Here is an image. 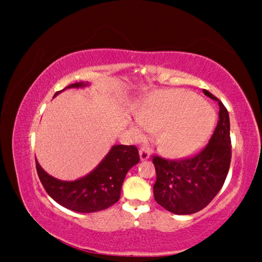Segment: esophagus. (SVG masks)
Segmentation results:
<instances>
[{"mask_svg": "<svg viewBox=\"0 0 262 262\" xmlns=\"http://www.w3.org/2000/svg\"><path fill=\"white\" fill-rule=\"evenodd\" d=\"M140 157L141 161H145L150 157V149L148 147H142L140 149Z\"/></svg>", "mask_w": 262, "mask_h": 262, "instance_id": "obj_1", "label": "esophagus"}]
</instances>
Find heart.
I'll return each instance as SVG.
<instances>
[{
	"label": "heart",
	"instance_id": "obj_1",
	"mask_svg": "<svg viewBox=\"0 0 262 262\" xmlns=\"http://www.w3.org/2000/svg\"><path fill=\"white\" fill-rule=\"evenodd\" d=\"M136 127L139 136L143 128L157 129L156 140L166 155H187L205 142L214 126L215 115L210 106L186 90L162 91L154 96L139 113Z\"/></svg>",
	"mask_w": 262,
	"mask_h": 262
}]
</instances>
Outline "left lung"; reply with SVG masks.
<instances>
[{"label": "left lung", "mask_w": 262, "mask_h": 262, "mask_svg": "<svg viewBox=\"0 0 262 262\" xmlns=\"http://www.w3.org/2000/svg\"><path fill=\"white\" fill-rule=\"evenodd\" d=\"M203 94L219 103V121L210 140L194 156L165 159L155 155V200L164 209L178 215L200 211L211 202L227 179L231 163V139L228 110L209 91Z\"/></svg>", "instance_id": "left-lung-1"}]
</instances>
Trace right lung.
<instances>
[{
  "label": "right lung",
  "mask_w": 262,
  "mask_h": 262,
  "mask_svg": "<svg viewBox=\"0 0 262 262\" xmlns=\"http://www.w3.org/2000/svg\"><path fill=\"white\" fill-rule=\"evenodd\" d=\"M74 83L67 88H79ZM66 88V89H67ZM64 90V89H63ZM57 91L55 96L59 94ZM140 162L135 145H114L98 166L88 176L75 181H62L47 174L35 159L41 184L59 205L77 212H96L114 205L120 199L121 187L129 168Z\"/></svg>",
  "instance_id": "add662e5"
}]
</instances>
